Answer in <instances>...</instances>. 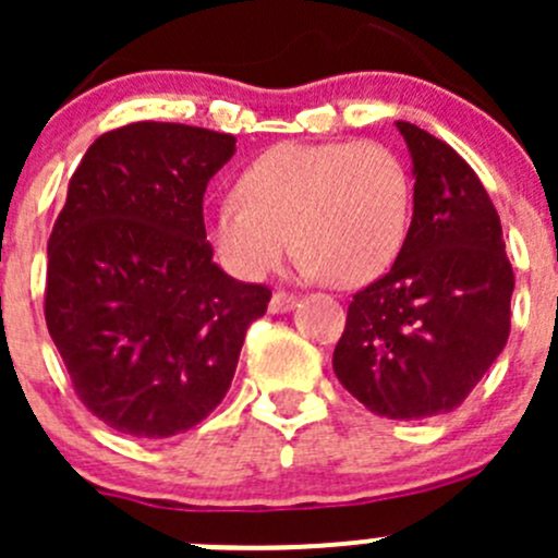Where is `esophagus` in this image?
I'll use <instances>...</instances> for the list:
<instances>
[{
    "label": "esophagus",
    "instance_id": "esophagus-1",
    "mask_svg": "<svg viewBox=\"0 0 558 558\" xmlns=\"http://www.w3.org/2000/svg\"><path fill=\"white\" fill-rule=\"evenodd\" d=\"M294 305H296V294L278 289L272 294V300H269V313H289Z\"/></svg>",
    "mask_w": 558,
    "mask_h": 558
}]
</instances>
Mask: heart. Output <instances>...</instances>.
<instances>
[{
  "label": "heart",
  "instance_id": "obj_1",
  "mask_svg": "<svg viewBox=\"0 0 558 558\" xmlns=\"http://www.w3.org/2000/svg\"><path fill=\"white\" fill-rule=\"evenodd\" d=\"M238 195L207 213V238L234 278L262 280L294 243L305 272L353 289L384 275L402 251L413 180L373 140L280 143L245 167Z\"/></svg>",
  "mask_w": 558,
  "mask_h": 558
}]
</instances>
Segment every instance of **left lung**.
<instances>
[{"label":"left lung","mask_w":558,"mask_h":558,"mask_svg":"<svg viewBox=\"0 0 558 558\" xmlns=\"http://www.w3.org/2000/svg\"><path fill=\"white\" fill-rule=\"evenodd\" d=\"M413 156V221L397 262L356 291L331 367L375 415L459 408L510 335L515 275L497 207L448 143L397 121Z\"/></svg>","instance_id":"1"}]
</instances>
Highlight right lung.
I'll return each mask as SVG.
<instances>
[{"label":"right lung","mask_w":558,"mask_h":558,"mask_svg":"<svg viewBox=\"0 0 558 558\" xmlns=\"http://www.w3.org/2000/svg\"><path fill=\"white\" fill-rule=\"evenodd\" d=\"M232 134L137 121L92 143L48 240L45 324L77 399L121 435L165 440L227 397L272 291L213 264L202 199Z\"/></svg>","instance_id":"1"}]
</instances>
